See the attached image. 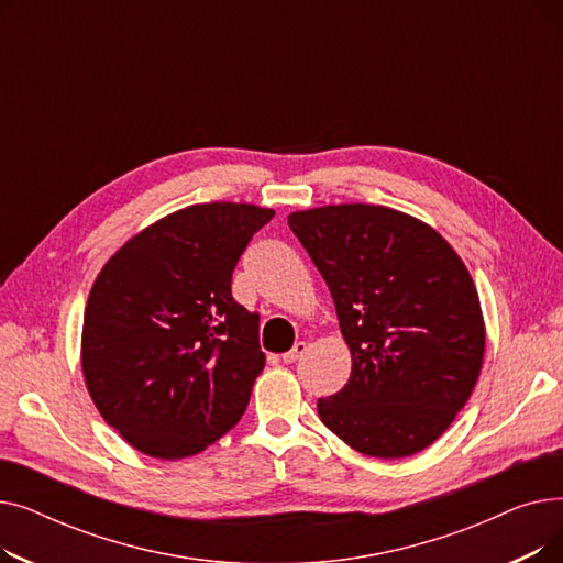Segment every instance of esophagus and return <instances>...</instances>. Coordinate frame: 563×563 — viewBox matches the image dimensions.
Returning a JSON list of instances; mask_svg holds the SVG:
<instances>
[{
	"label": "esophagus",
	"mask_w": 563,
	"mask_h": 563,
	"mask_svg": "<svg viewBox=\"0 0 563 563\" xmlns=\"http://www.w3.org/2000/svg\"><path fill=\"white\" fill-rule=\"evenodd\" d=\"M306 351H308V344L306 342H297V344H294V349L283 353L280 358H283V363H297V361H301L306 356Z\"/></svg>",
	"instance_id": "esophagus-1"
}]
</instances>
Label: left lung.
<instances>
[{
    "label": "left lung",
    "instance_id": "obj_1",
    "mask_svg": "<svg viewBox=\"0 0 563 563\" xmlns=\"http://www.w3.org/2000/svg\"><path fill=\"white\" fill-rule=\"evenodd\" d=\"M327 280L351 351L346 386L317 410L376 459L427 450L477 386L486 327L467 266L424 221L383 205H323L287 217Z\"/></svg>",
    "mask_w": 563,
    "mask_h": 563
}]
</instances>
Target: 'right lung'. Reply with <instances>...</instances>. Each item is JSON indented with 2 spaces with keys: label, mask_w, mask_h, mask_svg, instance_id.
Listing matches in <instances>:
<instances>
[{
  "label": "right lung",
  "mask_w": 563,
  "mask_h": 563,
  "mask_svg": "<svg viewBox=\"0 0 563 563\" xmlns=\"http://www.w3.org/2000/svg\"><path fill=\"white\" fill-rule=\"evenodd\" d=\"M274 217L202 202L143 228L98 274L84 310L81 372L109 427L147 456H194L228 433L264 369L260 314L230 283Z\"/></svg>",
  "instance_id": "1"
}]
</instances>
